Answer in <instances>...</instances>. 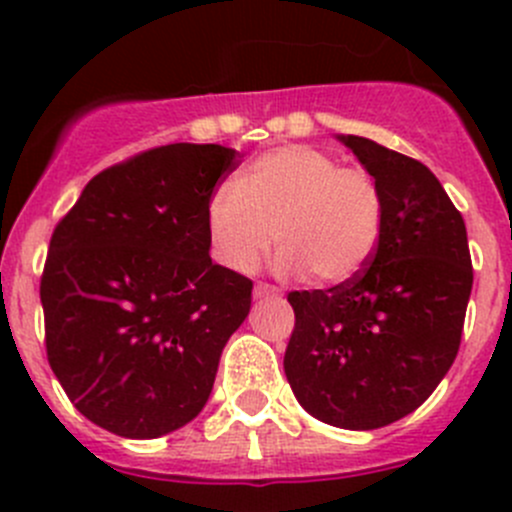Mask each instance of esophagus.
Listing matches in <instances>:
<instances>
[{
    "instance_id": "esophagus-1",
    "label": "esophagus",
    "mask_w": 512,
    "mask_h": 512,
    "mask_svg": "<svg viewBox=\"0 0 512 512\" xmlns=\"http://www.w3.org/2000/svg\"><path fill=\"white\" fill-rule=\"evenodd\" d=\"M255 297H257V299L277 297V287L267 285V282H257V285H255Z\"/></svg>"
}]
</instances>
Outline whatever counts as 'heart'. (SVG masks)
Here are the masks:
<instances>
[{
	"label": "heart",
	"instance_id": "obj_1",
	"mask_svg": "<svg viewBox=\"0 0 512 512\" xmlns=\"http://www.w3.org/2000/svg\"><path fill=\"white\" fill-rule=\"evenodd\" d=\"M205 218L213 255L230 270L250 272L277 240V272L342 285L379 247L384 195L369 170L312 146H280L220 183Z\"/></svg>",
	"mask_w": 512,
	"mask_h": 512
}]
</instances>
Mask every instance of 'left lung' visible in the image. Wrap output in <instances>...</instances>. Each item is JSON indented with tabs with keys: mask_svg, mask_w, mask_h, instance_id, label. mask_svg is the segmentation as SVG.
<instances>
[{
	"mask_svg": "<svg viewBox=\"0 0 512 512\" xmlns=\"http://www.w3.org/2000/svg\"><path fill=\"white\" fill-rule=\"evenodd\" d=\"M384 195L369 265L329 289L289 292L285 374L299 404L349 431L416 411L461 347L473 265L463 215L421 160L339 136Z\"/></svg>",
	"mask_w": 512,
	"mask_h": 512,
	"instance_id": "1",
	"label": "left lung"
}]
</instances>
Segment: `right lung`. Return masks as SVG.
Instances as JSON below:
<instances>
[{
    "instance_id": "right-lung-1",
    "label": "right lung",
    "mask_w": 512,
    "mask_h": 512,
    "mask_svg": "<svg viewBox=\"0 0 512 512\" xmlns=\"http://www.w3.org/2000/svg\"><path fill=\"white\" fill-rule=\"evenodd\" d=\"M215 143H170L89 180L41 275L46 359L71 404L123 438L203 411L252 280L210 260L208 200L240 165Z\"/></svg>"
}]
</instances>
